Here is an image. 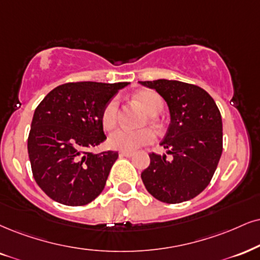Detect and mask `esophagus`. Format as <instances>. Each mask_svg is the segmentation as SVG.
I'll use <instances>...</instances> for the list:
<instances>
[{"mask_svg":"<svg viewBox=\"0 0 260 260\" xmlns=\"http://www.w3.org/2000/svg\"><path fill=\"white\" fill-rule=\"evenodd\" d=\"M120 156H133L134 155V152L133 150H121L119 153Z\"/></svg>","mask_w":260,"mask_h":260,"instance_id":"esophagus-1","label":"esophagus"}]
</instances>
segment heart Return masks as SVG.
<instances>
[{
    "label": "heart",
    "instance_id": "obj_1",
    "mask_svg": "<svg viewBox=\"0 0 260 260\" xmlns=\"http://www.w3.org/2000/svg\"><path fill=\"white\" fill-rule=\"evenodd\" d=\"M137 100L143 105L150 115H158L164 108V101L158 92L143 90L136 95ZM119 121V105L118 99H112L106 104L101 113V123L105 130H112ZM155 139L154 133L150 129L129 130L118 129L108 137L111 148L123 150H135L140 147L152 143Z\"/></svg>",
    "mask_w": 260,
    "mask_h": 260
}]
</instances>
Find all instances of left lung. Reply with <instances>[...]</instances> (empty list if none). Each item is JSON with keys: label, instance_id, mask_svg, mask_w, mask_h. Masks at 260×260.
<instances>
[{"label": "left lung", "instance_id": "obj_1", "mask_svg": "<svg viewBox=\"0 0 260 260\" xmlns=\"http://www.w3.org/2000/svg\"><path fill=\"white\" fill-rule=\"evenodd\" d=\"M155 89L169 106L171 123L161 145L166 155L149 154L141 174L148 193L166 204L188 201L210 184L223 150V126L216 102L200 86L178 81L140 82Z\"/></svg>", "mask_w": 260, "mask_h": 260}]
</instances>
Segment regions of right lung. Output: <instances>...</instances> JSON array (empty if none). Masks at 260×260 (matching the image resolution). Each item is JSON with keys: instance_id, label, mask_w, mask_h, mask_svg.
I'll return each mask as SVG.
<instances>
[{"instance_id": "1", "label": "right lung", "mask_w": 260, "mask_h": 260, "mask_svg": "<svg viewBox=\"0 0 260 260\" xmlns=\"http://www.w3.org/2000/svg\"><path fill=\"white\" fill-rule=\"evenodd\" d=\"M127 82H73L56 86L37 106L27 139L35 181L67 206L91 203L104 190L118 152L92 154L107 139L101 113Z\"/></svg>"}]
</instances>
